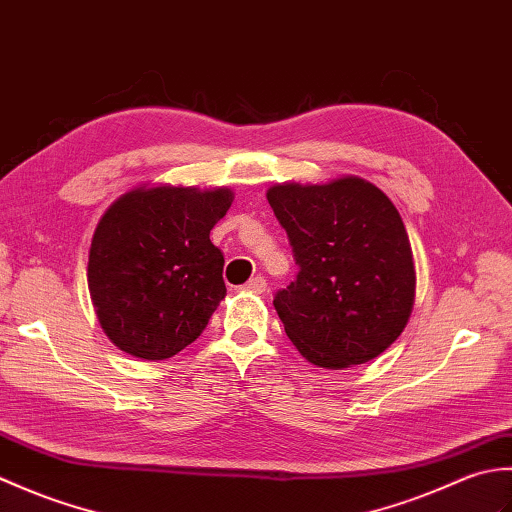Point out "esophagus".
Instances as JSON below:
<instances>
[{"mask_svg": "<svg viewBox=\"0 0 512 512\" xmlns=\"http://www.w3.org/2000/svg\"><path fill=\"white\" fill-rule=\"evenodd\" d=\"M244 290H248V292H264L266 290V279L262 275H257V277H253L250 281H246Z\"/></svg>", "mask_w": 512, "mask_h": 512, "instance_id": "1", "label": "esophagus"}]
</instances>
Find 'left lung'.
Instances as JSON below:
<instances>
[{"label":"left lung","instance_id":"left-lung-1","mask_svg":"<svg viewBox=\"0 0 512 512\" xmlns=\"http://www.w3.org/2000/svg\"><path fill=\"white\" fill-rule=\"evenodd\" d=\"M266 198L299 264L297 279L273 301L288 339L325 369L383 354L405 330L416 297L413 253L396 206L356 176L275 184Z\"/></svg>","mask_w":512,"mask_h":512}]
</instances>
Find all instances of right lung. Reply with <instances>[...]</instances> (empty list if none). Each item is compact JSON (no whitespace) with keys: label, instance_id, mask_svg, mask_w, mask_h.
I'll list each match as a JSON object with an SVG mask.
<instances>
[{"label":"right lung","instance_id":"obj_1","mask_svg":"<svg viewBox=\"0 0 512 512\" xmlns=\"http://www.w3.org/2000/svg\"><path fill=\"white\" fill-rule=\"evenodd\" d=\"M220 187H138L96 226L88 288L110 341L127 354L165 361L191 345L226 295L224 255L211 228L231 209Z\"/></svg>","mask_w":512,"mask_h":512}]
</instances>
